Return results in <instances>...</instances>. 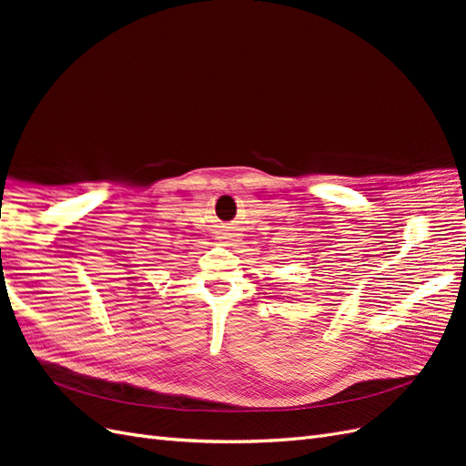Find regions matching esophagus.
Masks as SVG:
<instances>
[{"instance_id": "obj_1", "label": "esophagus", "mask_w": 466, "mask_h": 466, "mask_svg": "<svg viewBox=\"0 0 466 466\" xmlns=\"http://www.w3.org/2000/svg\"><path fill=\"white\" fill-rule=\"evenodd\" d=\"M235 237H237V235H235V233H231V231H223V233L219 235L221 241H228V243H233V241H237Z\"/></svg>"}]
</instances>
